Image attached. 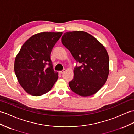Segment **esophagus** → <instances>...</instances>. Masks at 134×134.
I'll list each match as a JSON object with an SVG mask.
<instances>
[{"label":"esophagus","instance_id":"esophagus-1","mask_svg":"<svg viewBox=\"0 0 134 134\" xmlns=\"http://www.w3.org/2000/svg\"><path fill=\"white\" fill-rule=\"evenodd\" d=\"M65 71H66V70H65V69H63V70L62 71H59V73L62 74H63V73H64Z\"/></svg>","mask_w":134,"mask_h":134}]
</instances>
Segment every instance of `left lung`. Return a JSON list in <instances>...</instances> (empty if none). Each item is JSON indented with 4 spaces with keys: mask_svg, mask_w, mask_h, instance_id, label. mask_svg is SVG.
Instances as JSON below:
<instances>
[{
    "mask_svg": "<svg viewBox=\"0 0 134 134\" xmlns=\"http://www.w3.org/2000/svg\"><path fill=\"white\" fill-rule=\"evenodd\" d=\"M62 43L80 64L74 68L69 86L83 97L93 95L105 84L109 73V58L105 47L95 37L85 32L65 33Z\"/></svg>",
    "mask_w": 134,
    "mask_h": 134,
    "instance_id": "1",
    "label": "left lung"
}]
</instances>
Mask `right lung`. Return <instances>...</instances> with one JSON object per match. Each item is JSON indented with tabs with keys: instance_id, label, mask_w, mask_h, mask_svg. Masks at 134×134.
<instances>
[{
	"instance_id": "right-lung-1",
	"label": "right lung",
	"mask_w": 134,
	"mask_h": 134,
	"mask_svg": "<svg viewBox=\"0 0 134 134\" xmlns=\"http://www.w3.org/2000/svg\"><path fill=\"white\" fill-rule=\"evenodd\" d=\"M62 32L34 34L21 46L17 55L14 70L22 88L29 94L40 96L47 93L58 79L53 70L50 54Z\"/></svg>"
}]
</instances>
